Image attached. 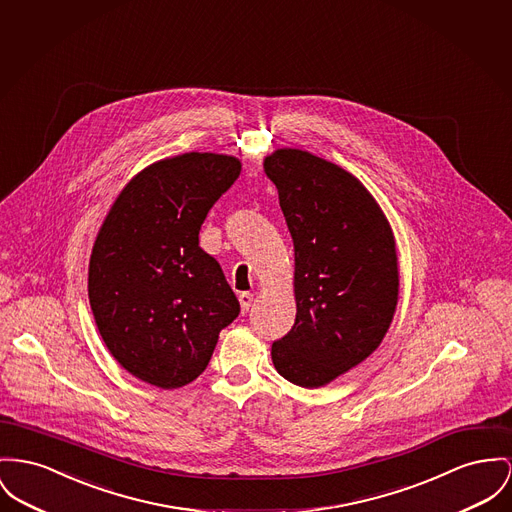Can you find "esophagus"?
<instances>
[{"mask_svg":"<svg viewBox=\"0 0 512 512\" xmlns=\"http://www.w3.org/2000/svg\"><path fill=\"white\" fill-rule=\"evenodd\" d=\"M239 301H240V308H242V312H248V308L252 307V301H254V295H252V293H240Z\"/></svg>","mask_w":512,"mask_h":512,"instance_id":"obj_1","label":"esophagus"}]
</instances>
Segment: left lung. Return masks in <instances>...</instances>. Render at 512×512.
Segmentation results:
<instances>
[{
	"instance_id": "1",
	"label": "left lung",
	"mask_w": 512,
	"mask_h": 512,
	"mask_svg": "<svg viewBox=\"0 0 512 512\" xmlns=\"http://www.w3.org/2000/svg\"><path fill=\"white\" fill-rule=\"evenodd\" d=\"M264 171L295 246L297 318L273 341L277 373L318 388L365 361L398 303L392 229L367 188L338 165L301 149H277Z\"/></svg>"
}]
</instances>
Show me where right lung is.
I'll use <instances>...</instances> for the list:
<instances>
[{
	"label": "right lung",
	"mask_w": 512,
	"mask_h": 512,
	"mask_svg": "<svg viewBox=\"0 0 512 512\" xmlns=\"http://www.w3.org/2000/svg\"><path fill=\"white\" fill-rule=\"evenodd\" d=\"M240 161L184 153L134 176L110 207L89 262V303L112 357L153 386L202 375L240 305L219 262L200 248L207 211Z\"/></svg>",
	"instance_id": "add662e5"
}]
</instances>
